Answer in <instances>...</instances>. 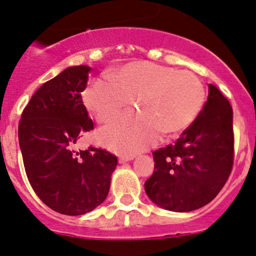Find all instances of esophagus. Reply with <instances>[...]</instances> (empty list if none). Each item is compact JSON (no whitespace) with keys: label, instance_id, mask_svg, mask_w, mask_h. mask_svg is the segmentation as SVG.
I'll return each mask as SVG.
<instances>
[{"label":"esophagus","instance_id":"esophagus-1","mask_svg":"<svg viewBox=\"0 0 256 256\" xmlns=\"http://www.w3.org/2000/svg\"><path fill=\"white\" fill-rule=\"evenodd\" d=\"M133 158H134L133 156H120L118 162L120 163H126V162H128V160H133Z\"/></svg>","mask_w":256,"mask_h":256}]
</instances>
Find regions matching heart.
Listing matches in <instances>:
<instances>
[{
	"label": "heart",
	"instance_id": "b5f03b06",
	"mask_svg": "<svg viewBox=\"0 0 256 256\" xmlns=\"http://www.w3.org/2000/svg\"><path fill=\"white\" fill-rule=\"evenodd\" d=\"M84 104L100 124L112 122L130 106L136 112L120 117L100 133L111 150L133 154L163 136H174L196 120L206 100L202 80L190 70L133 62L90 83Z\"/></svg>",
	"mask_w": 256,
	"mask_h": 256
}]
</instances>
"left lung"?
Listing matches in <instances>:
<instances>
[{
	"mask_svg": "<svg viewBox=\"0 0 256 256\" xmlns=\"http://www.w3.org/2000/svg\"><path fill=\"white\" fill-rule=\"evenodd\" d=\"M208 100L174 144L152 152L154 170L145 182L152 202L166 210L191 212L216 197L234 166L232 106L209 84Z\"/></svg>",
	"mask_w": 256,
	"mask_h": 256,
	"instance_id": "1",
	"label": "left lung"
}]
</instances>
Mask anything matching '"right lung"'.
I'll return each mask as SVG.
<instances>
[{
    "instance_id": "1",
    "label": "right lung",
    "mask_w": 256,
    "mask_h": 256,
    "mask_svg": "<svg viewBox=\"0 0 256 256\" xmlns=\"http://www.w3.org/2000/svg\"><path fill=\"white\" fill-rule=\"evenodd\" d=\"M90 70L72 66L46 82L19 120L28 182L46 206L65 215L86 214L102 204L117 166V157L105 148L74 150L77 140L94 129L81 96Z\"/></svg>"
}]
</instances>
